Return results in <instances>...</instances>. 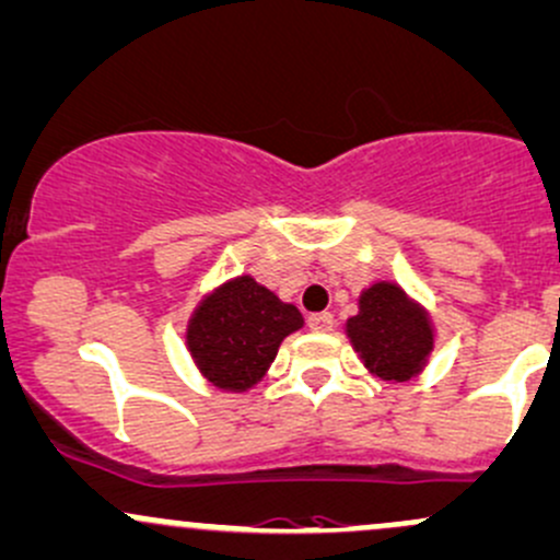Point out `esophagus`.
Returning <instances> with one entry per match:
<instances>
[{
  "label": "esophagus",
  "instance_id": "1",
  "mask_svg": "<svg viewBox=\"0 0 560 560\" xmlns=\"http://www.w3.org/2000/svg\"><path fill=\"white\" fill-rule=\"evenodd\" d=\"M310 328L315 334H326V330L334 328V315L330 312H315V315H310Z\"/></svg>",
  "mask_w": 560,
  "mask_h": 560
}]
</instances>
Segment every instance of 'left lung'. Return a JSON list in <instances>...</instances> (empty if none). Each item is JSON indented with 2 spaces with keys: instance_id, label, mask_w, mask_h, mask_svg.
<instances>
[{
  "instance_id": "8db88e82",
  "label": "left lung",
  "mask_w": 560,
  "mask_h": 560,
  "mask_svg": "<svg viewBox=\"0 0 560 560\" xmlns=\"http://www.w3.org/2000/svg\"><path fill=\"white\" fill-rule=\"evenodd\" d=\"M347 336L369 374L389 384L422 374L435 350L430 312L389 280H378L360 293L358 315L347 320Z\"/></svg>"
}]
</instances>
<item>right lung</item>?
<instances>
[{"instance_id":"right-lung-1","label":"right lung","mask_w":560,"mask_h":560,"mask_svg":"<svg viewBox=\"0 0 560 560\" xmlns=\"http://www.w3.org/2000/svg\"><path fill=\"white\" fill-rule=\"evenodd\" d=\"M302 326L296 306L280 302L250 275H240L195 306L186 323V350L215 389L248 393L269 371L282 339Z\"/></svg>"}]
</instances>
